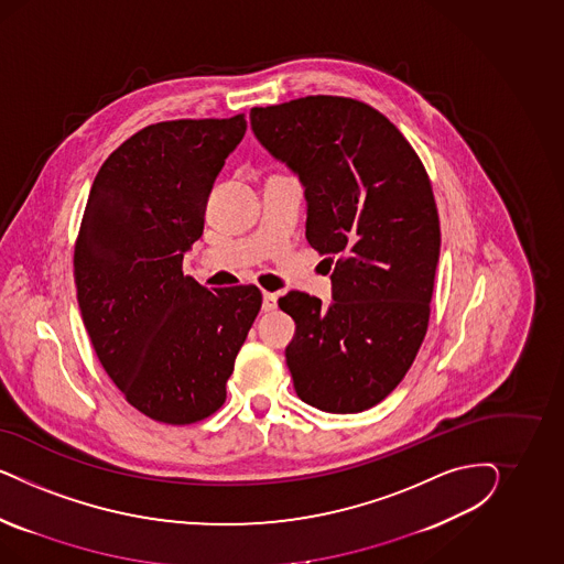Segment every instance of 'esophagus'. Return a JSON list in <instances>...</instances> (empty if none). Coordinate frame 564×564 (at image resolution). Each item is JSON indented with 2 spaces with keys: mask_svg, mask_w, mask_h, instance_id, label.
<instances>
[{
  "mask_svg": "<svg viewBox=\"0 0 564 564\" xmlns=\"http://www.w3.org/2000/svg\"><path fill=\"white\" fill-rule=\"evenodd\" d=\"M274 307H276V295L264 293L262 295V312H273Z\"/></svg>",
  "mask_w": 564,
  "mask_h": 564,
  "instance_id": "34e87169",
  "label": "esophagus"
}]
</instances>
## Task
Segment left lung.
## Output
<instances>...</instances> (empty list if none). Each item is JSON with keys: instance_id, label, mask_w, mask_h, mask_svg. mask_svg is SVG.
<instances>
[{"instance_id": "1", "label": "left lung", "mask_w": 564, "mask_h": 564, "mask_svg": "<svg viewBox=\"0 0 564 564\" xmlns=\"http://www.w3.org/2000/svg\"><path fill=\"white\" fill-rule=\"evenodd\" d=\"M258 142L300 180L306 238L339 257L328 306L290 291L285 347L293 389L307 405L358 413L410 370L426 335L441 223L420 156L382 113L343 97L254 107Z\"/></svg>"}]
</instances>
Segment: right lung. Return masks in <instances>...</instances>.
Segmentation results:
<instances>
[{
    "label": "right lung",
    "mask_w": 564,
    "mask_h": 564,
    "mask_svg": "<svg viewBox=\"0 0 564 564\" xmlns=\"http://www.w3.org/2000/svg\"><path fill=\"white\" fill-rule=\"evenodd\" d=\"M246 128L243 116L149 126L109 154L88 194L74 250L86 333L128 403L163 424L221 408L262 304L254 285L208 291L182 273Z\"/></svg>",
    "instance_id": "right-lung-1"
}]
</instances>
